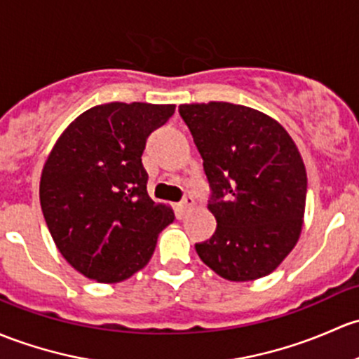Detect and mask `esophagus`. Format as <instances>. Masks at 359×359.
<instances>
[{"label":"esophagus","instance_id":"1","mask_svg":"<svg viewBox=\"0 0 359 359\" xmlns=\"http://www.w3.org/2000/svg\"><path fill=\"white\" fill-rule=\"evenodd\" d=\"M192 206H194V198H192V196H186V198H184V201L179 203V210L180 211L191 210Z\"/></svg>","mask_w":359,"mask_h":359}]
</instances>
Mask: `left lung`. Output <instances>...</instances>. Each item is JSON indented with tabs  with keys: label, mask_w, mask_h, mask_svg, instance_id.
Returning a JSON list of instances; mask_svg holds the SVG:
<instances>
[{
	"label": "left lung",
	"mask_w": 359,
	"mask_h": 359,
	"mask_svg": "<svg viewBox=\"0 0 359 359\" xmlns=\"http://www.w3.org/2000/svg\"><path fill=\"white\" fill-rule=\"evenodd\" d=\"M179 111L203 158L217 218L196 252L225 280L265 277L303 230L308 179L296 142L277 120L243 104L210 101Z\"/></svg>",
	"instance_id": "left-lung-1"
}]
</instances>
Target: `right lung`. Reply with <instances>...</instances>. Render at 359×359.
Here are the masks:
<instances>
[{
    "instance_id": "right-lung-1",
    "label": "right lung",
    "mask_w": 359,
    "mask_h": 359,
    "mask_svg": "<svg viewBox=\"0 0 359 359\" xmlns=\"http://www.w3.org/2000/svg\"><path fill=\"white\" fill-rule=\"evenodd\" d=\"M175 104L113 103L81 113L62 132L43 167L39 199L63 258L101 284L127 280L153 256L175 220L148 194L146 139Z\"/></svg>"
}]
</instances>
